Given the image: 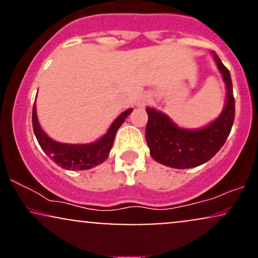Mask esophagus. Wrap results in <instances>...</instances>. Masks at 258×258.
I'll use <instances>...</instances> for the list:
<instances>
[{
    "mask_svg": "<svg viewBox=\"0 0 258 258\" xmlns=\"http://www.w3.org/2000/svg\"><path fill=\"white\" fill-rule=\"evenodd\" d=\"M149 100H150L149 97H148V96H144L143 98H142V99L139 100V102H138V105H139V106L146 105V104H148V103H149Z\"/></svg>",
    "mask_w": 258,
    "mask_h": 258,
    "instance_id": "34e87169",
    "label": "esophagus"
}]
</instances>
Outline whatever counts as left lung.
Segmentation results:
<instances>
[{"label":"left lung","mask_w":258,"mask_h":258,"mask_svg":"<svg viewBox=\"0 0 258 258\" xmlns=\"http://www.w3.org/2000/svg\"><path fill=\"white\" fill-rule=\"evenodd\" d=\"M214 59L227 88V99L221 115L204 128H180L164 112L147 108V144L155 161L173 168H190L205 164L223 147L235 117V100L229 70L218 55Z\"/></svg>","instance_id":"8db88e82"}]
</instances>
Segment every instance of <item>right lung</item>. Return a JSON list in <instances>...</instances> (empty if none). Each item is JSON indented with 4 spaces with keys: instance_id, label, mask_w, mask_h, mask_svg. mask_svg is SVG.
Instances as JSON below:
<instances>
[{
    "instance_id": "add662e5",
    "label": "right lung",
    "mask_w": 258,
    "mask_h": 258,
    "mask_svg": "<svg viewBox=\"0 0 258 258\" xmlns=\"http://www.w3.org/2000/svg\"><path fill=\"white\" fill-rule=\"evenodd\" d=\"M132 110L133 109H127L126 111L121 112L116 117V120L109 127L105 135L94 143L67 144L53 141L41 128L37 120L35 104L32 108V128H34V133L36 136L40 147L58 166L63 167L65 170L74 171L88 170V168L98 166L99 164H102L103 161L108 159L109 153L112 148V143H114L115 135Z\"/></svg>"
}]
</instances>
